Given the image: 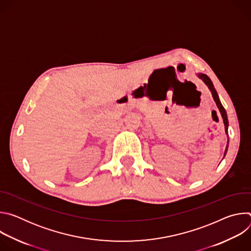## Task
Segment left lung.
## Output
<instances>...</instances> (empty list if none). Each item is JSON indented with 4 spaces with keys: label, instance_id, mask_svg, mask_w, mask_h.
Listing matches in <instances>:
<instances>
[{
    "label": "left lung",
    "instance_id": "1",
    "mask_svg": "<svg viewBox=\"0 0 251 251\" xmlns=\"http://www.w3.org/2000/svg\"><path fill=\"white\" fill-rule=\"evenodd\" d=\"M199 76L204 81V83L208 86V88H209V90H210V92H211V94H212V97H213V99H214V102L217 103V106H218V108L220 109V112H221V114H222V117H223V119H224V123H225V128H226V133L227 134V128H228V120H227V116H226V109L224 108V106L222 105V103H221V101H220V98H219V95H218V93H217V91H216V89H214V87H213V84H212V82H211V80L209 79V77L207 76V75H199ZM228 135V134H227ZM227 147H228V141H227V145H226V151H225V155H224V157L226 156V152H227Z\"/></svg>",
    "mask_w": 251,
    "mask_h": 251
}]
</instances>
